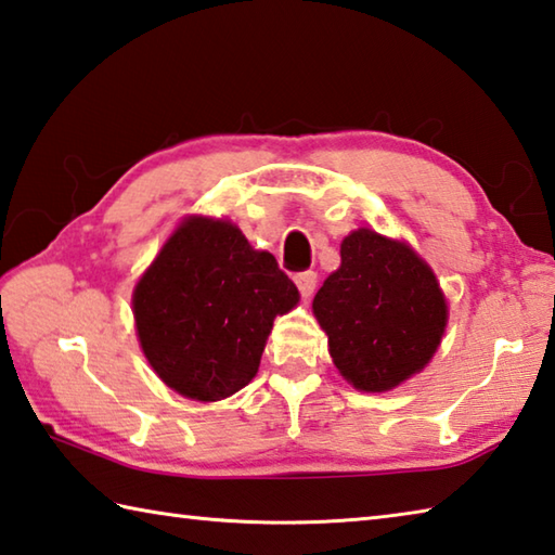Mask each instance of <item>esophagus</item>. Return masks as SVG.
Listing matches in <instances>:
<instances>
[{
	"label": "esophagus",
	"instance_id": "1",
	"mask_svg": "<svg viewBox=\"0 0 555 555\" xmlns=\"http://www.w3.org/2000/svg\"><path fill=\"white\" fill-rule=\"evenodd\" d=\"M296 286H298V291L302 293V296H312V291H314V286H318V274H314L312 269H308V271H298L296 276Z\"/></svg>",
	"mask_w": 555,
	"mask_h": 555
}]
</instances>
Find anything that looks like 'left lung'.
Returning <instances> with one entry per match:
<instances>
[{"mask_svg": "<svg viewBox=\"0 0 555 555\" xmlns=\"http://www.w3.org/2000/svg\"><path fill=\"white\" fill-rule=\"evenodd\" d=\"M339 373L365 392H385L418 373L442 339L448 306L430 267L404 243L353 231L341 267L312 300Z\"/></svg>", "mask_w": 555, "mask_h": 555, "instance_id": "obj_1", "label": "left lung"}]
</instances>
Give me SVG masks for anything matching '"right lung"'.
Masks as SVG:
<instances>
[{
	"label": "right lung",
	"instance_id": "obj_1",
	"mask_svg": "<svg viewBox=\"0 0 555 555\" xmlns=\"http://www.w3.org/2000/svg\"><path fill=\"white\" fill-rule=\"evenodd\" d=\"M141 349L168 387L216 401L255 377L276 314L298 288L228 221L190 219L134 288Z\"/></svg>",
	"mask_w": 555,
	"mask_h": 555
}]
</instances>
